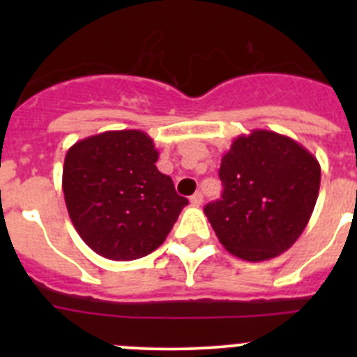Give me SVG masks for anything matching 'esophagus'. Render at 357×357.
Here are the masks:
<instances>
[{"label":"esophagus","mask_w":357,"mask_h":357,"mask_svg":"<svg viewBox=\"0 0 357 357\" xmlns=\"http://www.w3.org/2000/svg\"><path fill=\"white\" fill-rule=\"evenodd\" d=\"M202 202H204V195H202L200 192H197L195 195H192V197H190V204H192L193 207H200V205H202Z\"/></svg>","instance_id":"1"}]
</instances>
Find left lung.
I'll return each mask as SVG.
<instances>
[{"label":"left lung","instance_id":"left-lung-1","mask_svg":"<svg viewBox=\"0 0 357 357\" xmlns=\"http://www.w3.org/2000/svg\"><path fill=\"white\" fill-rule=\"evenodd\" d=\"M221 200L204 207L219 242L243 261L276 257L294 245L314 211L321 167L289 136L254 129L231 143L219 167Z\"/></svg>","mask_w":357,"mask_h":357}]
</instances>
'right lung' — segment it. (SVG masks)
I'll use <instances>...</instances> for the list:
<instances>
[{
    "mask_svg": "<svg viewBox=\"0 0 357 357\" xmlns=\"http://www.w3.org/2000/svg\"><path fill=\"white\" fill-rule=\"evenodd\" d=\"M153 139L138 129L105 131L68 149L62 188L75 231L110 261H135L164 243L188 204L155 162Z\"/></svg>",
    "mask_w": 357,
    "mask_h": 357,
    "instance_id": "add662e5",
    "label": "right lung"
}]
</instances>
